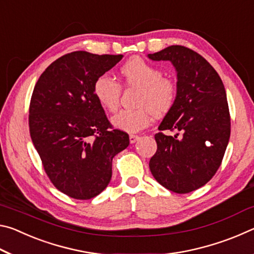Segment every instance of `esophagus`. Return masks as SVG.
Here are the masks:
<instances>
[{
    "mask_svg": "<svg viewBox=\"0 0 254 254\" xmlns=\"http://www.w3.org/2000/svg\"><path fill=\"white\" fill-rule=\"evenodd\" d=\"M128 139H130V143H135L137 140L140 139L139 135H134V134H131L130 136H128Z\"/></svg>",
    "mask_w": 254,
    "mask_h": 254,
    "instance_id": "1",
    "label": "esophagus"
}]
</instances>
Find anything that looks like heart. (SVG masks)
I'll return each mask as SVG.
<instances>
[{"instance_id":"1","label":"heart","mask_w":254,"mask_h":254,"mask_svg":"<svg viewBox=\"0 0 254 254\" xmlns=\"http://www.w3.org/2000/svg\"><path fill=\"white\" fill-rule=\"evenodd\" d=\"M124 83L139 88L135 110H122L113 115L111 123L115 128L134 133L147 127L151 114L156 117L168 113L177 95V86L173 79L163 77L161 70L142 58L134 57L120 69ZM121 85L109 75H102L94 83V96L103 109L114 112L119 107Z\"/></svg>"}]
</instances>
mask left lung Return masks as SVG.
<instances>
[{
  "label": "left lung",
  "mask_w": 254,
  "mask_h": 254,
  "mask_svg": "<svg viewBox=\"0 0 254 254\" xmlns=\"http://www.w3.org/2000/svg\"><path fill=\"white\" fill-rule=\"evenodd\" d=\"M148 58L168 60L177 72V95L157 133L149 167L157 182L177 194L207 184L220 168L231 134L226 92L212 65L194 50L170 46Z\"/></svg>",
  "instance_id": "1"
}]
</instances>
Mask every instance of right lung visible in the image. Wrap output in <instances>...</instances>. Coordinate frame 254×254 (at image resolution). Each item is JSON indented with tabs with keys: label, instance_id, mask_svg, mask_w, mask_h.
<instances>
[{
	"label": "right lung",
	"instance_id": "right-lung-1",
	"mask_svg": "<svg viewBox=\"0 0 254 254\" xmlns=\"http://www.w3.org/2000/svg\"><path fill=\"white\" fill-rule=\"evenodd\" d=\"M123 58L74 51L51 64L34 86L29 127L34 148L55 187L75 199H91L112 178V160L130 144L111 130L94 96V83Z\"/></svg>",
	"mask_w": 254,
	"mask_h": 254
}]
</instances>
